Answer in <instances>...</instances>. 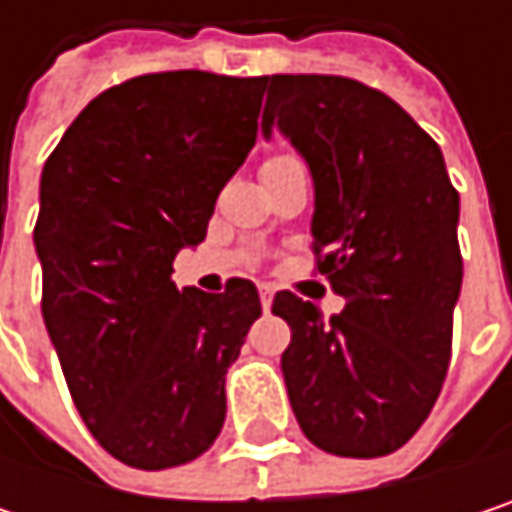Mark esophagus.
Returning <instances> with one entry per match:
<instances>
[{"label":"esophagus","instance_id":"1","mask_svg":"<svg viewBox=\"0 0 512 512\" xmlns=\"http://www.w3.org/2000/svg\"><path fill=\"white\" fill-rule=\"evenodd\" d=\"M260 305H263V311L272 308V287H260Z\"/></svg>","mask_w":512,"mask_h":512}]
</instances>
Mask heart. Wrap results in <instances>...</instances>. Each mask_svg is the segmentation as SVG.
Segmentation results:
<instances>
[{"instance_id":"obj_1","label":"heart","mask_w":512,"mask_h":512,"mask_svg":"<svg viewBox=\"0 0 512 512\" xmlns=\"http://www.w3.org/2000/svg\"><path fill=\"white\" fill-rule=\"evenodd\" d=\"M272 159H281V156H272Z\"/></svg>"}]
</instances>
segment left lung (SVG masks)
I'll return each mask as SVG.
<instances>
[{
	"instance_id": "left-lung-1",
	"label": "left lung",
	"mask_w": 512,
	"mask_h": 512,
	"mask_svg": "<svg viewBox=\"0 0 512 512\" xmlns=\"http://www.w3.org/2000/svg\"><path fill=\"white\" fill-rule=\"evenodd\" d=\"M263 88V133L278 127L314 177L317 269L347 299L323 320L275 293L290 406L317 448L385 457L427 421L451 364L460 192L439 145L388 94L320 73H275Z\"/></svg>"
}]
</instances>
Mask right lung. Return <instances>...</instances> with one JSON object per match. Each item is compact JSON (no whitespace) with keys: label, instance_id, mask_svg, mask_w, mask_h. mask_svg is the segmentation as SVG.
<instances>
[{"label":"right lung","instance_id":"right-lung-1","mask_svg":"<svg viewBox=\"0 0 512 512\" xmlns=\"http://www.w3.org/2000/svg\"><path fill=\"white\" fill-rule=\"evenodd\" d=\"M266 76L165 70L94 97L41 174V311L91 436L124 465L201 457L225 424V373L260 317L257 287L177 290L257 139Z\"/></svg>","mask_w":512,"mask_h":512}]
</instances>
